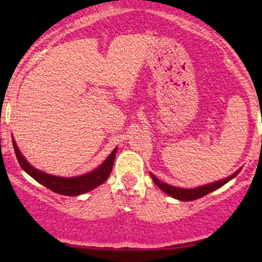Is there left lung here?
Returning <instances> with one entry per match:
<instances>
[{
    "label": "left lung",
    "mask_w": 262,
    "mask_h": 262,
    "mask_svg": "<svg viewBox=\"0 0 262 262\" xmlns=\"http://www.w3.org/2000/svg\"><path fill=\"white\" fill-rule=\"evenodd\" d=\"M239 171L240 170H237L236 172L233 173V175H230L229 177H227V179H224V180H221V181H218V182H213V183H209V185L201 186V187L192 188V189L173 187V186L167 185V183L159 181V180L156 179L152 173H150V175H151L152 181L155 182V185L158 186L160 189H162L165 193L169 194V196L176 198V200H180V201H193V200H197V198L206 196V194L210 193L212 191H215V189L219 187H222V186L225 185L228 181H230L231 179H234V177L239 173Z\"/></svg>",
    "instance_id": "1"
}]
</instances>
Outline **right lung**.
Listing matches in <instances>:
<instances>
[{"mask_svg": "<svg viewBox=\"0 0 262 262\" xmlns=\"http://www.w3.org/2000/svg\"><path fill=\"white\" fill-rule=\"evenodd\" d=\"M13 143L14 152H16L17 160L19 162L20 167L28 173L29 176H32L35 181L45 186L47 188H49L50 191L56 192L59 194H64V196H79V194L85 193V192L91 191V189L96 188L97 186H100L110 176L111 171H112L114 158H116L117 148L113 150L112 154L104 160L103 164L100 167H97L96 170H93L92 172L86 173V175L77 176V177H58L49 175V173L41 172L37 169L29 165L26 161V159L23 158L22 154L18 150L14 140H12Z\"/></svg>", "mask_w": 262, "mask_h": 262, "instance_id": "obj_1", "label": "right lung"}]
</instances>
